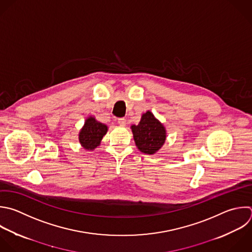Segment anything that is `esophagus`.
I'll use <instances>...</instances> for the list:
<instances>
[{
  "instance_id": "1",
  "label": "esophagus",
  "mask_w": 252,
  "mask_h": 252,
  "mask_svg": "<svg viewBox=\"0 0 252 252\" xmlns=\"http://www.w3.org/2000/svg\"><path fill=\"white\" fill-rule=\"evenodd\" d=\"M117 123H118L120 126L124 127V126L126 125V119H125V118H119V119H117Z\"/></svg>"
}]
</instances>
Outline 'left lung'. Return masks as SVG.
I'll use <instances>...</instances> for the list:
<instances>
[{"instance_id":"left-lung-1","label":"left lung","mask_w":252,"mask_h":252,"mask_svg":"<svg viewBox=\"0 0 252 252\" xmlns=\"http://www.w3.org/2000/svg\"><path fill=\"white\" fill-rule=\"evenodd\" d=\"M131 130L138 150L147 155L158 153L166 140L165 127L150 110L142 114L139 124L132 125Z\"/></svg>"}]
</instances>
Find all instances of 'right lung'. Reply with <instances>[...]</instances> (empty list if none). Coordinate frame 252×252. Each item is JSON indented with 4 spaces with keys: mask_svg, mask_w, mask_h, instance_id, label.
<instances>
[{
    "mask_svg": "<svg viewBox=\"0 0 252 252\" xmlns=\"http://www.w3.org/2000/svg\"><path fill=\"white\" fill-rule=\"evenodd\" d=\"M107 125L97 121L94 116L88 117L79 132V141L81 146L85 150L94 151L99 147L103 136L107 133Z\"/></svg>",
    "mask_w": 252,
    "mask_h": 252,
    "instance_id": "obj_1",
    "label": "right lung"
}]
</instances>
